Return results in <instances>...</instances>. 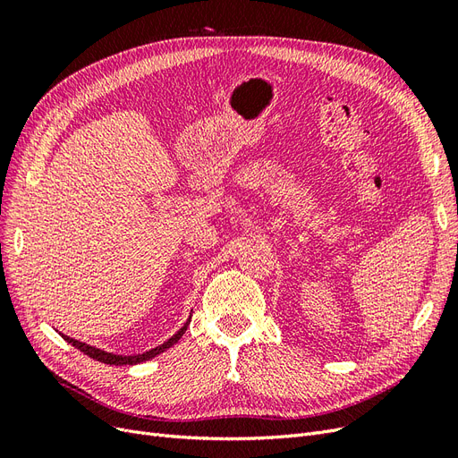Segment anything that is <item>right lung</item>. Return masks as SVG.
Listing matches in <instances>:
<instances>
[{
    "label": "right lung",
    "instance_id": "add662e5",
    "mask_svg": "<svg viewBox=\"0 0 458 458\" xmlns=\"http://www.w3.org/2000/svg\"><path fill=\"white\" fill-rule=\"evenodd\" d=\"M189 323H191V315H189V318H187V323H185L182 328H179L172 338H168L164 344L157 345V348H152V350H148V352H145V353H137V355H116V353H108V352H103V350H99V348H95V345H89V344H84V342H80V340H74V338H71V336H66V335H63V332H59V335H61L68 344H72L74 348H78L80 352H84L86 355H89L91 359H95V361H101V363H105V365H137V363L148 361V359L160 355V353L165 352V350H170L174 344H177L179 340H182V336L185 335V330H187Z\"/></svg>",
    "mask_w": 458,
    "mask_h": 458
}]
</instances>
